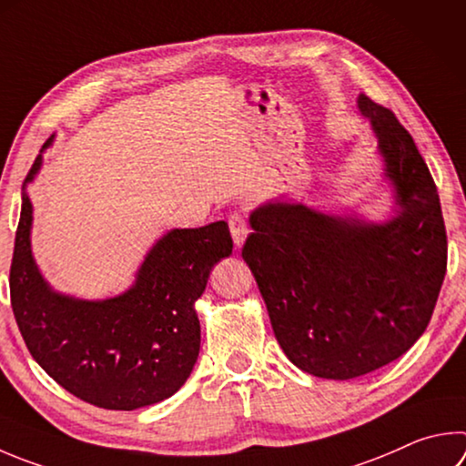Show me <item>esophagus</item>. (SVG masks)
Instances as JSON below:
<instances>
[{"label":"esophagus","mask_w":466,"mask_h":466,"mask_svg":"<svg viewBox=\"0 0 466 466\" xmlns=\"http://www.w3.org/2000/svg\"><path fill=\"white\" fill-rule=\"evenodd\" d=\"M228 226H230V234L236 242V247L247 240L248 236V226H247V218H244L240 211H234V214L228 218Z\"/></svg>","instance_id":"34e87169"}]
</instances>
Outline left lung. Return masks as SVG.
Segmentation results:
<instances>
[{"label": "left lung", "mask_w": 466, "mask_h": 466, "mask_svg": "<svg viewBox=\"0 0 466 466\" xmlns=\"http://www.w3.org/2000/svg\"><path fill=\"white\" fill-rule=\"evenodd\" d=\"M359 107L379 137L400 216L375 226L268 204L252 211L242 248L277 342L295 367L321 379L373 373L408 352L446 275L442 208L416 142L391 109L367 96Z\"/></svg>", "instance_id": "obj_1"}]
</instances>
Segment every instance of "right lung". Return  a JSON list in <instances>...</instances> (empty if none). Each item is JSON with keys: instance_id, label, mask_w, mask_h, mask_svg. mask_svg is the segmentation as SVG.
Segmentation results:
<instances>
[{"instance_id": "add662e5", "label": "right lung", "mask_w": 466, "mask_h": 466, "mask_svg": "<svg viewBox=\"0 0 466 466\" xmlns=\"http://www.w3.org/2000/svg\"><path fill=\"white\" fill-rule=\"evenodd\" d=\"M38 168L40 157L26 181ZM30 226L32 204L24 193L10 298L34 360L66 391L104 410H138L179 391L199 354L193 303L204 293L211 267L232 255L228 224L168 232L142 262L137 285L106 301L50 289L34 265Z\"/></svg>"}]
</instances>
